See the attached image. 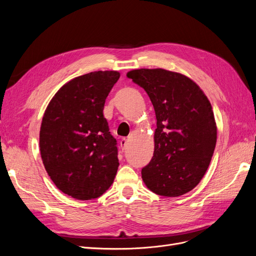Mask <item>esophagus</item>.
Wrapping results in <instances>:
<instances>
[{
  "instance_id": "obj_1",
  "label": "esophagus",
  "mask_w": 256,
  "mask_h": 256,
  "mask_svg": "<svg viewBox=\"0 0 256 256\" xmlns=\"http://www.w3.org/2000/svg\"><path fill=\"white\" fill-rule=\"evenodd\" d=\"M120 144L122 148L125 150V147L127 146V138H122L120 141Z\"/></svg>"
}]
</instances>
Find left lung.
<instances>
[{"instance_id": "8db88e82", "label": "left lung", "mask_w": 256, "mask_h": 256, "mask_svg": "<svg viewBox=\"0 0 256 256\" xmlns=\"http://www.w3.org/2000/svg\"><path fill=\"white\" fill-rule=\"evenodd\" d=\"M127 76L144 88L157 118L154 150L142 168L146 187L162 196H180L205 175L216 142L212 104L198 85L166 69H136Z\"/></svg>"}]
</instances>
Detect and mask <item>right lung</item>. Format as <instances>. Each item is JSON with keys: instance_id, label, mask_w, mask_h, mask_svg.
I'll return each instance as SVG.
<instances>
[{"instance_id": "right-lung-1", "label": "right lung", "mask_w": 256, "mask_h": 256, "mask_svg": "<svg viewBox=\"0 0 256 256\" xmlns=\"http://www.w3.org/2000/svg\"><path fill=\"white\" fill-rule=\"evenodd\" d=\"M118 72H94L67 82L44 111L40 147L46 171L65 194L96 198L109 189L118 168V142L104 116Z\"/></svg>"}]
</instances>
